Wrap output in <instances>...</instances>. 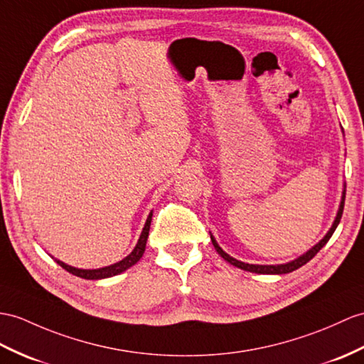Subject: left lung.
Wrapping results in <instances>:
<instances>
[{
	"instance_id": "left-lung-1",
	"label": "left lung",
	"mask_w": 364,
	"mask_h": 364,
	"mask_svg": "<svg viewBox=\"0 0 364 364\" xmlns=\"http://www.w3.org/2000/svg\"><path fill=\"white\" fill-rule=\"evenodd\" d=\"M344 198H346V190H343V196H341V202H340L338 213H336V218H335V220H333V224H332V227H331L329 232L326 233V236H324V237L321 239V241L318 242L316 245H314L312 249L307 250L304 255H301L299 258H296V259H294V261H290V262H286V264H277V265L247 264V262H242V261H237V259H235V258H233V256H230L228 253H225L223 249H220L219 244L216 242V239L210 235V237H211V242H213V245H215L216 252H218L220 256H223V258H224L227 262H230L232 265H235V267L241 269V270L252 272V273H262V274H282V273H290V272H294V270L299 269L301 265L307 264L310 259L314 258V256H315L318 252H320V250L323 249V247L327 244V241H329L331 236H332V235H333V232H335V228L338 227V224H340V219H341V215H343V208H344Z\"/></svg>"
}]
</instances>
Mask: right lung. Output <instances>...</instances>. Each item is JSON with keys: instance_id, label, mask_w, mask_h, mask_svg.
<instances>
[{"instance_id": "right-lung-1", "label": "right lung", "mask_w": 364, "mask_h": 364, "mask_svg": "<svg viewBox=\"0 0 364 364\" xmlns=\"http://www.w3.org/2000/svg\"><path fill=\"white\" fill-rule=\"evenodd\" d=\"M151 218H153V211L149 213L148 218H146V223L144 230H141V235L139 237V241L134 247V250H132L127 258H123L122 261L115 262L112 265H108V267H102V269H92V270H86V269H77V267H70V265L65 264L63 261H57L58 265H61L65 270H68L69 273L75 274V277H80L83 279H103V278H109V277H115V274H119L122 272L128 270L129 267H132L141 256H144L145 252V247H146V239H148V233H149V225H151Z\"/></svg>"}]
</instances>
